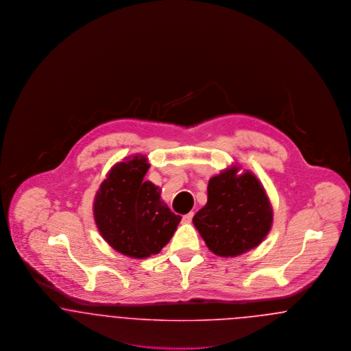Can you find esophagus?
<instances>
[{
  "instance_id": "1",
  "label": "esophagus",
  "mask_w": 351,
  "mask_h": 351,
  "mask_svg": "<svg viewBox=\"0 0 351 351\" xmlns=\"http://www.w3.org/2000/svg\"><path fill=\"white\" fill-rule=\"evenodd\" d=\"M192 218H193V213L191 212V213H188V215L183 216V218H182V222H183V223H191Z\"/></svg>"
}]
</instances>
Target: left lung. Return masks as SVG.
<instances>
[{"mask_svg": "<svg viewBox=\"0 0 351 351\" xmlns=\"http://www.w3.org/2000/svg\"><path fill=\"white\" fill-rule=\"evenodd\" d=\"M237 163L208 183V201L195 215L193 225L208 249L234 258L259 246L267 237L274 210L261 180Z\"/></svg>", "mask_w": 351, "mask_h": 351, "instance_id": "8db88e82", "label": "left lung"}]
</instances>
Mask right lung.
<instances>
[{"instance_id":"add662e5","label":"right lung","mask_w":351,"mask_h":351,"mask_svg":"<svg viewBox=\"0 0 351 351\" xmlns=\"http://www.w3.org/2000/svg\"><path fill=\"white\" fill-rule=\"evenodd\" d=\"M149 168L146 155L125 158L109 169L93 200L101 237L114 250L135 259L162 250L182 219L162 200V189L143 180Z\"/></svg>"}]
</instances>
